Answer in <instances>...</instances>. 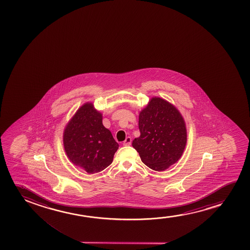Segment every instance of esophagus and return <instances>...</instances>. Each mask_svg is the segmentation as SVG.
<instances>
[{
	"mask_svg": "<svg viewBox=\"0 0 250 250\" xmlns=\"http://www.w3.org/2000/svg\"><path fill=\"white\" fill-rule=\"evenodd\" d=\"M124 145L125 146H129L131 144V137H128L125 138V140L124 141Z\"/></svg>",
	"mask_w": 250,
	"mask_h": 250,
	"instance_id": "1",
	"label": "esophagus"
}]
</instances>
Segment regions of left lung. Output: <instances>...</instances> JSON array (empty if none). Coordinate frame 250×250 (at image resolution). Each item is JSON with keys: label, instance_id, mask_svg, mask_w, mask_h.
Here are the masks:
<instances>
[{"label": "left lung", "instance_id": "obj_1", "mask_svg": "<svg viewBox=\"0 0 250 250\" xmlns=\"http://www.w3.org/2000/svg\"><path fill=\"white\" fill-rule=\"evenodd\" d=\"M140 137L132 146L141 160L154 171H165L180 159L187 142L185 120L166 100L153 97L139 114Z\"/></svg>", "mask_w": 250, "mask_h": 250}]
</instances>
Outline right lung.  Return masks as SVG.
Returning a JSON list of instances; mask_svg holds the SVG:
<instances>
[{"instance_id": "add662e5", "label": "right lung", "mask_w": 250, "mask_h": 250, "mask_svg": "<svg viewBox=\"0 0 250 250\" xmlns=\"http://www.w3.org/2000/svg\"><path fill=\"white\" fill-rule=\"evenodd\" d=\"M63 144L69 160L89 174L107 167L119 148L111 131L103 125V114L89 103L83 104L69 121Z\"/></svg>"}]
</instances>
